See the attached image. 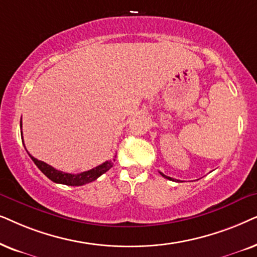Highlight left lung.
<instances>
[{"mask_svg":"<svg viewBox=\"0 0 257 257\" xmlns=\"http://www.w3.org/2000/svg\"><path fill=\"white\" fill-rule=\"evenodd\" d=\"M160 174H161V175H162L163 177H166V179H168V180H173L172 177H169V176H166V175H164V174H162V173H160Z\"/></svg>","mask_w":257,"mask_h":257,"instance_id":"left-lung-1","label":"left lung"}]
</instances>
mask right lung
<instances>
[{"instance_id": "right-lung-1", "label": "right lung", "mask_w": 257, "mask_h": 257, "mask_svg": "<svg viewBox=\"0 0 257 257\" xmlns=\"http://www.w3.org/2000/svg\"><path fill=\"white\" fill-rule=\"evenodd\" d=\"M20 125H21V131H22V121ZM21 136H22V132H21ZM23 146H25V143H23ZM29 156L30 159L34 161V163L36 164L37 168H39L41 172L48 177V179L51 180L55 183L66 184V186H83V184L93 182V181L96 180L97 177H100L102 174L108 172V170L112 167V164H114L112 163V161H105L104 163L95 167L93 169L87 170V172H83L80 174H69V173H63L61 172V170L55 169L54 167L49 166V164L43 162V161L35 159V157L30 155V154Z\"/></svg>"}]
</instances>
